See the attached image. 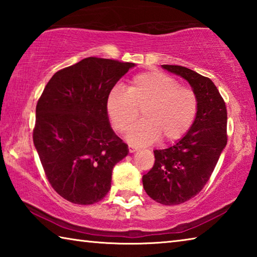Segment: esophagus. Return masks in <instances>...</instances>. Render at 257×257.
Here are the masks:
<instances>
[{"mask_svg": "<svg viewBox=\"0 0 257 257\" xmlns=\"http://www.w3.org/2000/svg\"><path fill=\"white\" fill-rule=\"evenodd\" d=\"M128 150H129V153H135V152L137 151L136 147H134V146H130V145H129V147H128Z\"/></svg>", "mask_w": 257, "mask_h": 257, "instance_id": "34e87169", "label": "esophagus"}]
</instances>
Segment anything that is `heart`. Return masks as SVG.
Wrapping results in <instances>:
<instances>
[{"label":"heart","mask_w":257,"mask_h":257,"mask_svg":"<svg viewBox=\"0 0 257 257\" xmlns=\"http://www.w3.org/2000/svg\"><path fill=\"white\" fill-rule=\"evenodd\" d=\"M142 109L143 119L130 128L129 143L150 145L161 137L175 142L188 132L196 119L198 98L191 88L179 86L175 78L160 71L139 73L125 92L112 89L106 98L108 119L115 130L124 133Z\"/></svg>","instance_id":"obj_1"}]
</instances>
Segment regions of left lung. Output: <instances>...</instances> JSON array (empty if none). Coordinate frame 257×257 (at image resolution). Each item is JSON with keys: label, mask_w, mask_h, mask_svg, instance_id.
Segmentation results:
<instances>
[{"label": "left lung", "mask_w": 257, "mask_h": 257, "mask_svg": "<svg viewBox=\"0 0 257 257\" xmlns=\"http://www.w3.org/2000/svg\"><path fill=\"white\" fill-rule=\"evenodd\" d=\"M162 68L189 82L197 95L198 112L175 145L154 151L155 162L143 176V186L155 202L178 205L196 196L210 179L227 145V108L210 78L181 66Z\"/></svg>", "instance_id": "8db88e82"}]
</instances>
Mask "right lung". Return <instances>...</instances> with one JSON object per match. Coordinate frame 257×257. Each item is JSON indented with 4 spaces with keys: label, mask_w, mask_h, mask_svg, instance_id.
<instances>
[{
    "label": "right lung",
    "mask_w": 257,
    "mask_h": 257,
    "mask_svg": "<svg viewBox=\"0 0 257 257\" xmlns=\"http://www.w3.org/2000/svg\"><path fill=\"white\" fill-rule=\"evenodd\" d=\"M135 63L86 58L55 72L36 105L33 139L47 180L60 196L90 205L111 188L128 145L111 128L106 98Z\"/></svg>",
    "instance_id": "1"
}]
</instances>
